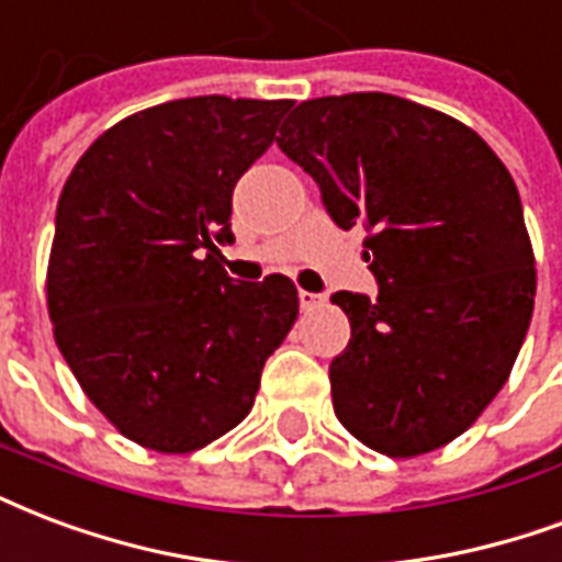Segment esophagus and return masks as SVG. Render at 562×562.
<instances>
[{
    "instance_id": "obj_1",
    "label": "esophagus",
    "mask_w": 562,
    "mask_h": 562,
    "mask_svg": "<svg viewBox=\"0 0 562 562\" xmlns=\"http://www.w3.org/2000/svg\"><path fill=\"white\" fill-rule=\"evenodd\" d=\"M322 306H324L322 294L301 292V310H303V313H313V310H322Z\"/></svg>"
}]
</instances>
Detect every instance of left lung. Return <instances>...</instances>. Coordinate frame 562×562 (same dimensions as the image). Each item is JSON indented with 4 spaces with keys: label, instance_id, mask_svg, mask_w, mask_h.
I'll use <instances>...</instances> for the list:
<instances>
[{
    "label": "left lung",
    "instance_id": "1",
    "mask_svg": "<svg viewBox=\"0 0 562 562\" xmlns=\"http://www.w3.org/2000/svg\"><path fill=\"white\" fill-rule=\"evenodd\" d=\"M277 145L363 226L378 297L336 292L351 339L330 363L334 411L369 450H440L492 405L521 351L536 259L509 169L447 112L381 91L303 101Z\"/></svg>",
    "mask_w": 562,
    "mask_h": 562
}]
</instances>
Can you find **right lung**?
<instances>
[{"label": "right lung", "instance_id": "obj_1", "mask_svg": "<svg viewBox=\"0 0 562 562\" xmlns=\"http://www.w3.org/2000/svg\"><path fill=\"white\" fill-rule=\"evenodd\" d=\"M292 101L184 98L103 131L61 187L53 336L91 405L145 450H202L247 417L297 322L289 277L235 282L232 190Z\"/></svg>", "mask_w": 562, "mask_h": 562}]
</instances>
